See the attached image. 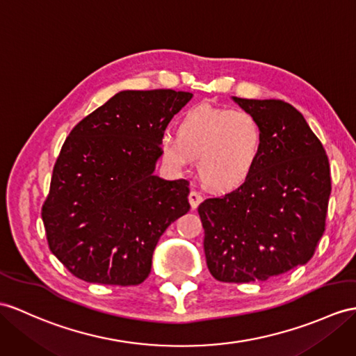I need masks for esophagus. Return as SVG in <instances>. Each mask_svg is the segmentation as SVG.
I'll return each mask as SVG.
<instances>
[{"mask_svg":"<svg viewBox=\"0 0 356 356\" xmlns=\"http://www.w3.org/2000/svg\"><path fill=\"white\" fill-rule=\"evenodd\" d=\"M202 195L201 193H197L196 190H192V192H190V195H188V202H190V205H192V208L195 210V208H197V205L202 202Z\"/></svg>","mask_w":356,"mask_h":356,"instance_id":"1","label":"esophagus"}]
</instances>
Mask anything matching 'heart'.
Returning <instances> with one entry per match:
<instances>
[{"instance_id": "1", "label": "heart", "mask_w": 356, "mask_h": 356, "mask_svg": "<svg viewBox=\"0 0 356 356\" xmlns=\"http://www.w3.org/2000/svg\"><path fill=\"white\" fill-rule=\"evenodd\" d=\"M159 148L170 170L184 172L197 157L199 177L207 186L232 190L245 184L257 169L264 131L252 113L201 104L178 119L177 136L160 137Z\"/></svg>"}]
</instances>
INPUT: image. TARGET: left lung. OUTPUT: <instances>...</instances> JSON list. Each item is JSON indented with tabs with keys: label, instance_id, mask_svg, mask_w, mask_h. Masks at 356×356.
<instances>
[{
	"label": "left lung",
	"instance_id": "left-lung-1",
	"mask_svg": "<svg viewBox=\"0 0 356 356\" xmlns=\"http://www.w3.org/2000/svg\"><path fill=\"white\" fill-rule=\"evenodd\" d=\"M232 99L259 120L264 149L245 184L197 208L207 266L222 282L267 281L314 255L325 231L331 170L323 145L289 102Z\"/></svg>",
	"mask_w": 356,
	"mask_h": 356
}]
</instances>
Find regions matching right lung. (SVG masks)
I'll use <instances>...</instances> for the list:
<instances>
[{
    "instance_id": "obj_1",
    "label": "right lung",
    "mask_w": 356,
    "mask_h": 356,
    "mask_svg": "<svg viewBox=\"0 0 356 356\" xmlns=\"http://www.w3.org/2000/svg\"><path fill=\"white\" fill-rule=\"evenodd\" d=\"M190 92L122 90L78 122L42 207L51 252L76 278L137 285L163 232L190 210L188 183L154 175L159 140Z\"/></svg>"
}]
</instances>
